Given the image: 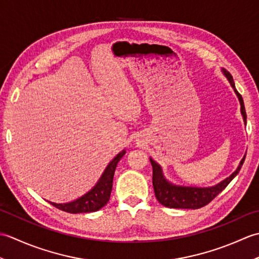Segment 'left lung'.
Instances as JSON below:
<instances>
[{
	"instance_id": "8db88e82",
	"label": "left lung",
	"mask_w": 259,
	"mask_h": 259,
	"mask_svg": "<svg viewBox=\"0 0 259 259\" xmlns=\"http://www.w3.org/2000/svg\"><path fill=\"white\" fill-rule=\"evenodd\" d=\"M223 72L227 76L230 84H232V87L234 88L236 95H237L239 99L241 114H243V118L246 123L247 117H246L243 97H241L240 93L236 90L232 74L225 69H223ZM244 160H245V157L241 159L240 164L238 166L237 170H236L234 174L230 175L228 178L222 181L221 184H218L213 187H209V188H197V187H181V186H174L171 184H169L163 177L160 166H159L157 162L153 161L152 159H150V162L152 166V185H153V190H155L156 198L161 205L166 206L168 208H180V209L201 208L203 206L208 205V203L212 199H214V197H217L225 188H226L230 181L235 178V176L239 172V170L244 163Z\"/></svg>"
}]
</instances>
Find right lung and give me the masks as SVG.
I'll use <instances>...</instances> for the list:
<instances>
[{
  "label": "right lung",
  "instance_id": "obj_1",
  "mask_svg": "<svg viewBox=\"0 0 259 259\" xmlns=\"http://www.w3.org/2000/svg\"><path fill=\"white\" fill-rule=\"evenodd\" d=\"M124 150L121 151L112 159V161L108 164V167L104 170L101 178L99 179L98 184L89 192H87L84 196L68 203H56L50 201L49 202L52 206L60 209V210L70 213L93 212L101 209L103 206L107 205V202L110 199V195H111L112 190L114 170L117 168V163L119 162L120 159L124 156Z\"/></svg>",
  "mask_w": 259,
  "mask_h": 259
}]
</instances>
